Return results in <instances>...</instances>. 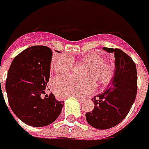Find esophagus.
<instances>
[{
	"label": "esophagus",
	"mask_w": 149,
	"mask_h": 149,
	"mask_svg": "<svg viewBox=\"0 0 149 149\" xmlns=\"http://www.w3.org/2000/svg\"><path fill=\"white\" fill-rule=\"evenodd\" d=\"M76 98H77V99L78 100V101H79V102H83L84 101V98H81V97H76Z\"/></svg>",
	"instance_id": "34e87169"
}]
</instances>
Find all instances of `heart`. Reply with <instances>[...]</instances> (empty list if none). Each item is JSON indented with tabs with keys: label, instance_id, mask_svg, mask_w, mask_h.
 Returning a JSON list of instances; mask_svg holds the SVG:
<instances>
[{
	"label": "heart",
	"instance_id": "1",
	"mask_svg": "<svg viewBox=\"0 0 149 149\" xmlns=\"http://www.w3.org/2000/svg\"><path fill=\"white\" fill-rule=\"evenodd\" d=\"M81 61L86 65L82 72L83 78L72 76L58 77L53 81L52 87L54 92L59 96H78L81 97L94 91L95 82L100 85H106L113 75V68L104 62L103 57L96 53L85 54ZM73 59L68 55L59 56L56 58L53 69L58 74H67L73 68Z\"/></svg>",
	"mask_w": 149,
	"mask_h": 149
}]
</instances>
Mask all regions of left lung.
<instances>
[{
	"label": "left lung",
	"instance_id": "8db88e82",
	"mask_svg": "<svg viewBox=\"0 0 149 149\" xmlns=\"http://www.w3.org/2000/svg\"><path fill=\"white\" fill-rule=\"evenodd\" d=\"M115 54V74L108 87L91 99L95 107L87 112L88 123L97 129L117 125L127 116L137 95V70L131 57L118 48L103 47Z\"/></svg>",
	"mask_w": 149,
	"mask_h": 149
}]
</instances>
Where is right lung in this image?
I'll list each match as a JSON object with an SVG mask.
<instances>
[{"instance_id": "1", "label": "right lung", "mask_w": 149, "mask_h": 149, "mask_svg": "<svg viewBox=\"0 0 149 149\" xmlns=\"http://www.w3.org/2000/svg\"><path fill=\"white\" fill-rule=\"evenodd\" d=\"M52 58L49 47L32 46L14 58L8 71L6 91L10 108L19 119L33 127L54 122L64 106V101L45 93Z\"/></svg>"}]
</instances>
